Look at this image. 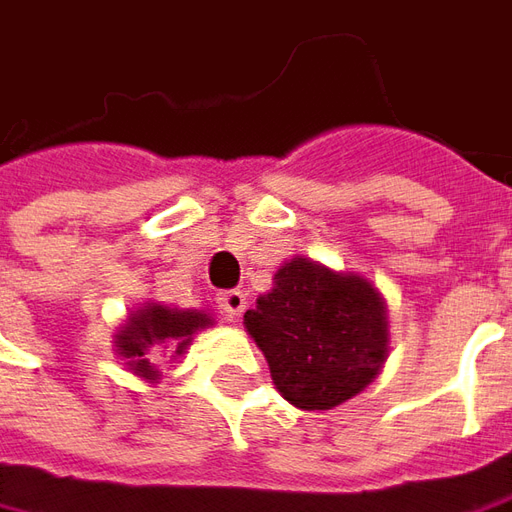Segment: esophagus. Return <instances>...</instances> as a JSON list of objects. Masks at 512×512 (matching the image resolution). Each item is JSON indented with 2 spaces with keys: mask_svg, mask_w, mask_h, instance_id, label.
Segmentation results:
<instances>
[{
  "mask_svg": "<svg viewBox=\"0 0 512 512\" xmlns=\"http://www.w3.org/2000/svg\"><path fill=\"white\" fill-rule=\"evenodd\" d=\"M216 302H219V310L224 316L235 321V318L241 316L246 310V293L244 291H224L216 296Z\"/></svg>",
  "mask_w": 512,
  "mask_h": 512,
  "instance_id": "34e87169",
  "label": "esophagus"
}]
</instances>
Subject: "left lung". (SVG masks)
Returning <instances> with one entry per match:
<instances>
[{
	"label": "left lung",
	"mask_w": 512,
	"mask_h": 512,
	"mask_svg": "<svg viewBox=\"0 0 512 512\" xmlns=\"http://www.w3.org/2000/svg\"><path fill=\"white\" fill-rule=\"evenodd\" d=\"M246 332L266 355L277 391L299 410H332L380 374L388 357V310L360 274H338L293 257L274 288L246 310Z\"/></svg>",
	"instance_id": "obj_1"
}]
</instances>
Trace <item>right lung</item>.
<instances>
[{"label": "right lung", "mask_w": 512, "mask_h": 512, "mask_svg": "<svg viewBox=\"0 0 512 512\" xmlns=\"http://www.w3.org/2000/svg\"><path fill=\"white\" fill-rule=\"evenodd\" d=\"M213 324L205 310H177V307L146 302L127 318V324L116 332V352L127 357V366L141 380L157 382L163 371L157 368V357L169 355L171 360L188 349L196 332Z\"/></svg>", "instance_id": "1"}]
</instances>
